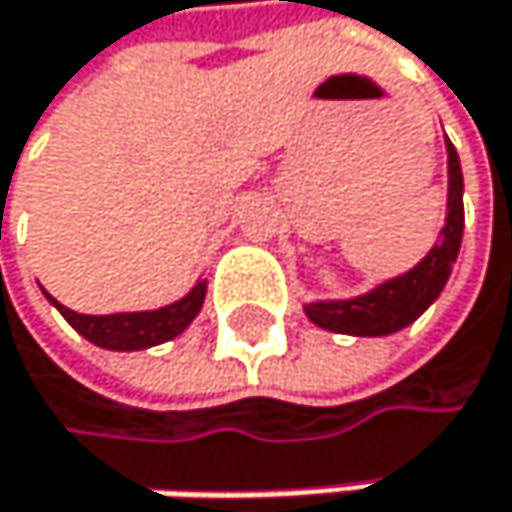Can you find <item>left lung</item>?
Wrapping results in <instances>:
<instances>
[{
  "mask_svg": "<svg viewBox=\"0 0 512 512\" xmlns=\"http://www.w3.org/2000/svg\"><path fill=\"white\" fill-rule=\"evenodd\" d=\"M461 236H464V174L455 147L448 144V218L439 245H433L427 258L405 276L390 279L381 288L353 301L307 304V316L319 328L338 334H356V338H378V334H393L411 325L445 288L451 267L458 261Z\"/></svg>",
  "mask_w": 512,
  "mask_h": 512,
  "instance_id": "obj_1",
  "label": "left lung"
}]
</instances>
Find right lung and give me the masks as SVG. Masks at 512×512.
Listing matches in <instances>:
<instances>
[{
	"mask_svg": "<svg viewBox=\"0 0 512 512\" xmlns=\"http://www.w3.org/2000/svg\"><path fill=\"white\" fill-rule=\"evenodd\" d=\"M48 301L64 313V319L88 338L97 347L107 350H147L156 344H165L196 319V313L202 310L205 301V282H199L187 298H181L178 304H168L150 313H113V316H85L76 313L64 304H57L51 294Z\"/></svg>",
	"mask_w": 512,
	"mask_h": 512,
	"instance_id": "1",
	"label": "right lung"
}]
</instances>
